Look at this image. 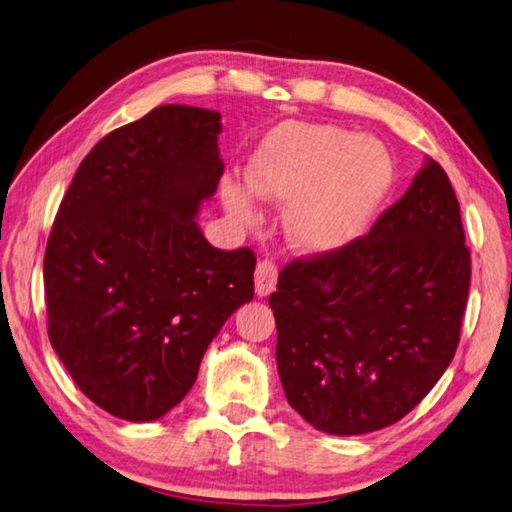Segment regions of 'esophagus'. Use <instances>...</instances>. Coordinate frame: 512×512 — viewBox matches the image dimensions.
I'll return each mask as SVG.
<instances>
[{
  "mask_svg": "<svg viewBox=\"0 0 512 512\" xmlns=\"http://www.w3.org/2000/svg\"><path fill=\"white\" fill-rule=\"evenodd\" d=\"M254 282H256V295L260 298H267V295L276 289L278 285V269L271 260H260L254 274Z\"/></svg>",
  "mask_w": 512,
  "mask_h": 512,
  "instance_id": "obj_1",
  "label": "esophagus"
}]
</instances>
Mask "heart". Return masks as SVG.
Here are the masks:
<instances>
[{"instance_id":"1","label":"heart","mask_w":512,"mask_h":512,"mask_svg":"<svg viewBox=\"0 0 512 512\" xmlns=\"http://www.w3.org/2000/svg\"><path fill=\"white\" fill-rule=\"evenodd\" d=\"M254 197L289 203L285 234L302 254L322 256L363 232L392 184V164L379 142L331 124H282L245 173ZM223 203L234 219H256L254 199L227 181Z\"/></svg>"}]
</instances>
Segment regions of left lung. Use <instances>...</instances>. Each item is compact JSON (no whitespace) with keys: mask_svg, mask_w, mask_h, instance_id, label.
<instances>
[{"mask_svg":"<svg viewBox=\"0 0 512 512\" xmlns=\"http://www.w3.org/2000/svg\"><path fill=\"white\" fill-rule=\"evenodd\" d=\"M469 282L456 192L427 157L366 236L280 271L269 306L289 405L333 436L410 414L456 355Z\"/></svg>","mask_w":512,"mask_h":512,"instance_id":"8db88e82","label":"left lung"}]
</instances>
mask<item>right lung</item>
I'll use <instances>...</instances> for the list:
<instances>
[{
	"label": "right lung",
	"mask_w": 512,
	"mask_h": 512,
	"mask_svg": "<svg viewBox=\"0 0 512 512\" xmlns=\"http://www.w3.org/2000/svg\"><path fill=\"white\" fill-rule=\"evenodd\" d=\"M221 113L162 105L105 135L61 201L43 258L48 335L78 388L151 423L197 381L238 306L252 249L212 247L197 223L223 175Z\"/></svg>",
	"instance_id": "obj_1"
}]
</instances>
